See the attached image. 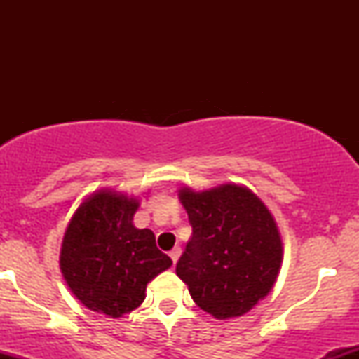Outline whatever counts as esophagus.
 <instances>
[{
	"instance_id": "esophagus-1",
	"label": "esophagus",
	"mask_w": 359,
	"mask_h": 359,
	"mask_svg": "<svg viewBox=\"0 0 359 359\" xmlns=\"http://www.w3.org/2000/svg\"><path fill=\"white\" fill-rule=\"evenodd\" d=\"M180 253H182V250H180V248H179V246H177V248H174V250H172V251H170V253H168V255H170L172 262H174V265H175V263H177V259H179V257H180Z\"/></svg>"
}]
</instances>
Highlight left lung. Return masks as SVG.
Segmentation results:
<instances>
[{"mask_svg": "<svg viewBox=\"0 0 359 359\" xmlns=\"http://www.w3.org/2000/svg\"><path fill=\"white\" fill-rule=\"evenodd\" d=\"M192 236L177 262L194 302L216 319L246 314L273 287L282 240L265 204L246 187L226 184L180 191Z\"/></svg>", "mask_w": 359, "mask_h": 359, "instance_id": "obj_1", "label": "left lung"}]
</instances>
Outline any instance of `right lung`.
Wrapping results in <instances>:
<instances>
[{
	"instance_id": "right-lung-1",
	"label": "right lung",
	"mask_w": 359,
	"mask_h": 359,
	"mask_svg": "<svg viewBox=\"0 0 359 359\" xmlns=\"http://www.w3.org/2000/svg\"><path fill=\"white\" fill-rule=\"evenodd\" d=\"M137 199L100 191L74 212L60 251V270L72 294L90 311L121 317L145 300L147 283L172 259L150 229H137Z\"/></svg>"
}]
</instances>
